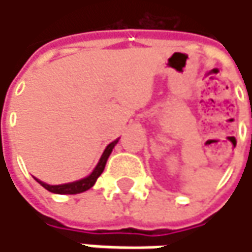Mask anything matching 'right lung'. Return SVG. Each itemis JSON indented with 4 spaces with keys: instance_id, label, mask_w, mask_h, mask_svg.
Returning <instances> with one entry per match:
<instances>
[{
    "instance_id": "right-lung-1",
    "label": "right lung",
    "mask_w": 252,
    "mask_h": 252,
    "mask_svg": "<svg viewBox=\"0 0 252 252\" xmlns=\"http://www.w3.org/2000/svg\"><path fill=\"white\" fill-rule=\"evenodd\" d=\"M117 143H118V140H115V141H112L111 144H108V147L105 149V152H103V155H102V158H100L97 166L94 168V171L87 176V178H83V179H80V181L70 182V184H63V185H48V184H45V182H42V181H37V182H39L45 189H48V191H51V192H55V194H78V192L87 191V189H90V188L94 185L96 179H97V178L100 176V174L103 172L105 165H106V160H108V158H109V155H111V152H112V149L115 147Z\"/></svg>"
}]
</instances>
